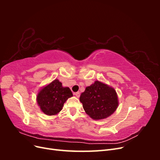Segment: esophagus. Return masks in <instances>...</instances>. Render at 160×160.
Returning <instances> with one entry per match:
<instances>
[{
  "instance_id": "1",
  "label": "esophagus",
  "mask_w": 160,
  "mask_h": 160,
  "mask_svg": "<svg viewBox=\"0 0 160 160\" xmlns=\"http://www.w3.org/2000/svg\"><path fill=\"white\" fill-rule=\"evenodd\" d=\"M74 94L77 97V98H79V97L80 96V93H79V92H76V93H75Z\"/></svg>"
}]
</instances>
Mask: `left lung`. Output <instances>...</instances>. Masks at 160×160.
<instances>
[{
    "mask_svg": "<svg viewBox=\"0 0 160 160\" xmlns=\"http://www.w3.org/2000/svg\"><path fill=\"white\" fill-rule=\"evenodd\" d=\"M79 99L86 113L96 120L107 118L114 113L118 106L115 90L98 81L87 87Z\"/></svg>",
    "mask_w": 160,
    "mask_h": 160,
    "instance_id": "1",
    "label": "left lung"
}]
</instances>
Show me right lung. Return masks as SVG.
Instances as JSON below:
<instances>
[{"mask_svg":"<svg viewBox=\"0 0 160 160\" xmlns=\"http://www.w3.org/2000/svg\"><path fill=\"white\" fill-rule=\"evenodd\" d=\"M72 96L70 89L63 88L61 82L55 79L38 92L37 101L43 113L54 115L60 112L67 99Z\"/></svg>","mask_w":160,"mask_h":160,"instance_id":"right-lung-1","label":"right lung"}]
</instances>
